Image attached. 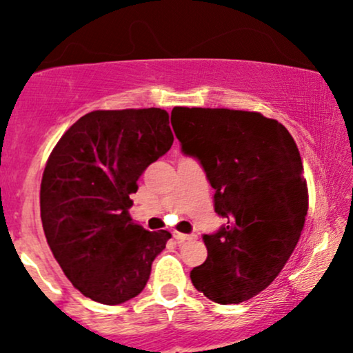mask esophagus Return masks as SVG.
<instances>
[{"instance_id": "esophagus-1", "label": "esophagus", "mask_w": 353, "mask_h": 353, "mask_svg": "<svg viewBox=\"0 0 353 353\" xmlns=\"http://www.w3.org/2000/svg\"><path fill=\"white\" fill-rule=\"evenodd\" d=\"M196 236L194 234H181V232H174V239L177 241V244H182V242L185 241H190V239H194Z\"/></svg>"}]
</instances>
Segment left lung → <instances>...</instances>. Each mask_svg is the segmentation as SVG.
<instances>
[{
    "label": "left lung",
    "instance_id": "1",
    "mask_svg": "<svg viewBox=\"0 0 353 353\" xmlns=\"http://www.w3.org/2000/svg\"><path fill=\"white\" fill-rule=\"evenodd\" d=\"M171 124L225 219L202 236L208 259L190 270L192 285L222 305L249 301L274 282L301 239L309 196L297 144L261 112L174 108Z\"/></svg>",
    "mask_w": 353,
    "mask_h": 353
}]
</instances>
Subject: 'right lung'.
<instances>
[{
  "instance_id": "1",
  "label": "right lung",
  "mask_w": 353,
  "mask_h": 353,
  "mask_svg": "<svg viewBox=\"0 0 353 353\" xmlns=\"http://www.w3.org/2000/svg\"><path fill=\"white\" fill-rule=\"evenodd\" d=\"M172 141L164 109L92 111L52 149L39 192L44 236L64 275L94 302L117 305L143 292L171 239L132 222L129 196Z\"/></svg>"
}]
</instances>
